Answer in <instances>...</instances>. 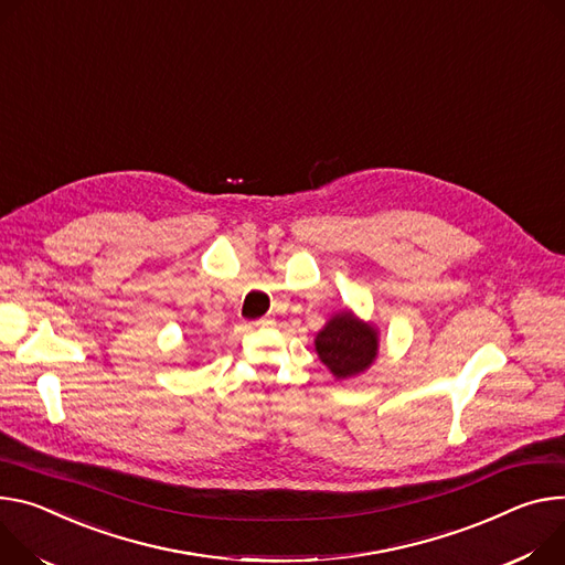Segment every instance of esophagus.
I'll list each match as a JSON object with an SVG mask.
<instances>
[{"label":"esophagus","mask_w":565,"mask_h":565,"mask_svg":"<svg viewBox=\"0 0 565 565\" xmlns=\"http://www.w3.org/2000/svg\"><path fill=\"white\" fill-rule=\"evenodd\" d=\"M275 322L270 320V318H262V320H256V322H252V327H256V329H266V327H273Z\"/></svg>","instance_id":"34e87169"}]
</instances>
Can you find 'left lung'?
I'll list each match as a JSON object with an SVG mask.
<instances>
[{
  "instance_id": "obj_1",
  "label": "left lung",
  "mask_w": 565,
  "mask_h": 565,
  "mask_svg": "<svg viewBox=\"0 0 565 565\" xmlns=\"http://www.w3.org/2000/svg\"><path fill=\"white\" fill-rule=\"evenodd\" d=\"M320 361L338 379L361 374L372 365L379 351L376 331L351 313L335 316L316 338Z\"/></svg>"
}]
</instances>
